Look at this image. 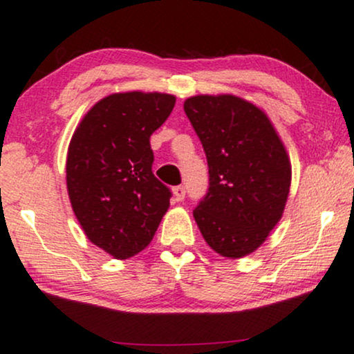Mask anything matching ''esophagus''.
<instances>
[{
  "label": "esophagus",
  "mask_w": 354,
  "mask_h": 354,
  "mask_svg": "<svg viewBox=\"0 0 354 354\" xmlns=\"http://www.w3.org/2000/svg\"><path fill=\"white\" fill-rule=\"evenodd\" d=\"M173 194H174V200H176V201H183V200H185V196H186L185 186H174V188H173Z\"/></svg>",
  "instance_id": "esophagus-1"
}]
</instances>
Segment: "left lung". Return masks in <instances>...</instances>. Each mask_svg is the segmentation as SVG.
Returning a JSON list of instances; mask_svg holds the SVG:
<instances>
[{"instance_id": "obj_1", "label": "left lung", "mask_w": 354, "mask_h": 354, "mask_svg": "<svg viewBox=\"0 0 354 354\" xmlns=\"http://www.w3.org/2000/svg\"><path fill=\"white\" fill-rule=\"evenodd\" d=\"M185 113L208 160L209 188L193 211L211 250L243 258L283 216L291 163L266 113L233 95H198Z\"/></svg>"}]
</instances>
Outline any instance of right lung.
<instances>
[{
  "mask_svg": "<svg viewBox=\"0 0 354 354\" xmlns=\"http://www.w3.org/2000/svg\"><path fill=\"white\" fill-rule=\"evenodd\" d=\"M174 103L166 93H115L73 133L66 158L71 208L89 241L116 259L143 251L169 208L171 191L151 171L149 136Z\"/></svg>",
  "mask_w": 354,
  "mask_h": 354,
  "instance_id": "right-lung-1",
  "label": "right lung"
}]
</instances>
